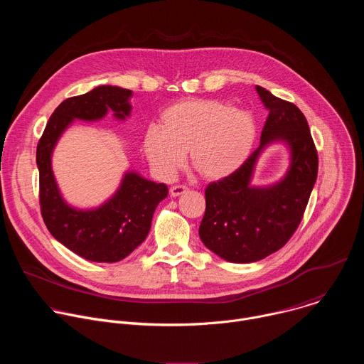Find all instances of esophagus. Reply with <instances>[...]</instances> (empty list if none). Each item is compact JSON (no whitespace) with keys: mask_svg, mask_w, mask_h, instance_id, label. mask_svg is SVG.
<instances>
[{"mask_svg":"<svg viewBox=\"0 0 364 364\" xmlns=\"http://www.w3.org/2000/svg\"><path fill=\"white\" fill-rule=\"evenodd\" d=\"M187 191H188V187H186V186H173L170 188V194L173 197H178V196H181V194H184Z\"/></svg>","mask_w":364,"mask_h":364,"instance_id":"obj_1","label":"esophagus"}]
</instances>
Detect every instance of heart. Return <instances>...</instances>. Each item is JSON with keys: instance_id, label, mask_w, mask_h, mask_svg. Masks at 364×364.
Wrapping results in <instances>:
<instances>
[{"instance_id": "b5f03b06", "label": "heart", "mask_w": 364, "mask_h": 364, "mask_svg": "<svg viewBox=\"0 0 364 364\" xmlns=\"http://www.w3.org/2000/svg\"><path fill=\"white\" fill-rule=\"evenodd\" d=\"M256 122L243 109L216 99H184L161 114L160 127L144 135L145 157L155 176L170 180L183 167L186 152L205 180L233 174L249 157Z\"/></svg>"}]
</instances>
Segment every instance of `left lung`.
Returning a JSON list of instances; mask_svg holds the SVG:
<instances>
[{
    "label": "left lung",
    "instance_id": "left-lung-1",
    "mask_svg": "<svg viewBox=\"0 0 364 364\" xmlns=\"http://www.w3.org/2000/svg\"><path fill=\"white\" fill-rule=\"evenodd\" d=\"M256 92L268 109L261 145L233 174L205 187V212L198 229L205 247L235 264L261 261L291 239L318 173L317 149L304 114L265 87L256 86ZM275 140L290 148L286 177L268 188L250 186L258 155Z\"/></svg>",
    "mask_w": 364,
    "mask_h": 364
}]
</instances>
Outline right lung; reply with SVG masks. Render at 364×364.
Instances as JSON below:
<instances>
[{
    "mask_svg": "<svg viewBox=\"0 0 364 364\" xmlns=\"http://www.w3.org/2000/svg\"><path fill=\"white\" fill-rule=\"evenodd\" d=\"M131 96L129 89L103 85L63 100L51 114L37 144L43 220L56 240L92 262H119L136 249L145 240L155 207L167 197L168 188L164 183L157 184L128 171L108 201L90 210L75 209L60 194L51 170V154L75 119L99 121L108 111L117 119L129 117Z\"/></svg>",
    "mask_w": 364,
    "mask_h": 364,
    "instance_id": "obj_1",
    "label": "right lung"
}]
</instances>
